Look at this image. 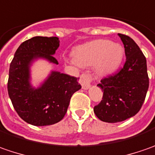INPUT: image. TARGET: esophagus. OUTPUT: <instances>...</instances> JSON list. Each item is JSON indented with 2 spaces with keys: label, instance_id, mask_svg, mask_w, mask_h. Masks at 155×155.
<instances>
[{
  "label": "esophagus",
  "instance_id": "esophagus-1",
  "mask_svg": "<svg viewBox=\"0 0 155 155\" xmlns=\"http://www.w3.org/2000/svg\"><path fill=\"white\" fill-rule=\"evenodd\" d=\"M93 80H94V78L89 73H83L80 78V81H81L83 89H88L90 87Z\"/></svg>",
  "mask_w": 155,
  "mask_h": 155
}]
</instances>
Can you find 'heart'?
Segmentation results:
<instances>
[{
  "instance_id": "obj_1",
  "label": "heart",
  "mask_w": 155,
  "mask_h": 155,
  "mask_svg": "<svg viewBox=\"0 0 155 155\" xmlns=\"http://www.w3.org/2000/svg\"><path fill=\"white\" fill-rule=\"evenodd\" d=\"M124 54V50L120 44L107 39H97L77 47L74 51V58L78 65H95L99 74H106L118 68Z\"/></svg>"
}]
</instances>
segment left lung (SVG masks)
Listing matches in <instances>:
<instances>
[{
    "label": "left lung",
    "mask_w": 155,
    "mask_h": 155,
    "mask_svg": "<svg viewBox=\"0 0 155 155\" xmlns=\"http://www.w3.org/2000/svg\"><path fill=\"white\" fill-rule=\"evenodd\" d=\"M118 36L124 45L125 63L98 84L103 90V98L94 108L97 117L106 123L122 122L135 116L141 110L149 86L147 60L142 51L129 36Z\"/></svg>",
    "instance_id": "obj_1"
}]
</instances>
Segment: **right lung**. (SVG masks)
I'll return each instance as SVG.
<instances>
[{"label":"right lung","instance_id":"right-lung-1","mask_svg":"<svg viewBox=\"0 0 155 155\" xmlns=\"http://www.w3.org/2000/svg\"><path fill=\"white\" fill-rule=\"evenodd\" d=\"M60 45L57 37H34L23 42L10 63L8 91L14 110L26 123L35 126L51 125L61 121L70 99L81 88L79 78L53 71L41 87L33 89L29 82V66L43 57L58 64L53 55Z\"/></svg>","mask_w":155,"mask_h":155}]
</instances>
